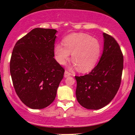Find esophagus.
Wrapping results in <instances>:
<instances>
[{"mask_svg": "<svg viewBox=\"0 0 135 135\" xmlns=\"http://www.w3.org/2000/svg\"><path fill=\"white\" fill-rule=\"evenodd\" d=\"M70 75H71V73H69L68 71H65V72H64V77L66 78V77H69Z\"/></svg>", "mask_w": 135, "mask_h": 135, "instance_id": "34e87169", "label": "esophagus"}]
</instances>
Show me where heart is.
<instances>
[{
  "mask_svg": "<svg viewBox=\"0 0 135 135\" xmlns=\"http://www.w3.org/2000/svg\"><path fill=\"white\" fill-rule=\"evenodd\" d=\"M61 44L55 45V58L59 64L64 65L72 53V60L75 67L79 68L82 73L93 69L100 56L101 47L97 38L91 37L84 33H73L63 39Z\"/></svg>",
  "mask_w": 135,
  "mask_h": 135,
  "instance_id": "1",
  "label": "heart"
}]
</instances>
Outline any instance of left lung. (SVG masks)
<instances>
[{
  "mask_svg": "<svg viewBox=\"0 0 135 135\" xmlns=\"http://www.w3.org/2000/svg\"><path fill=\"white\" fill-rule=\"evenodd\" d=\"M104 47L99 61L95 68L83 76H75L76 98L88 109H99L115 97L121 83L123 57L116 40L103 33Z\"/></svg>",
  "mask_w": 135,
  "mask_h": 135,
  "instance_id": "1",
  "label": "left lung"
}]
</instances>
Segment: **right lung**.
Segmentation results:
<instances>
[{
	"mask_svg": "<svg viewBox=\"0 0 135 135\" xmlns=\"http://www.w3.org/2000/svg\"><path fill=\"white\" fill-rule=\"evenodd\" d=\"M55 29L35 28L18 40L13 50L10 74L15 91L33 109L55 100L64 70L53 58Z\"/></svg>",
	"mask_w": 135,
	"mask_h": 135,
	"instance_id": "right-lung-1",
	"label": "right lung"
}]
</instances>
